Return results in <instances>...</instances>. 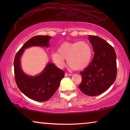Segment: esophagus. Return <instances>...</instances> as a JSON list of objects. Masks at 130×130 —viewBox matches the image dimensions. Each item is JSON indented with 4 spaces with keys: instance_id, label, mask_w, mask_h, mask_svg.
Wrapping results in <instances>:
<instances>
[{
    "instance_id": "34e87169",
    "label": "esophagus",
    "mask_w": 130,
    "mask_h": 130,
    "mask_svg": "<svg viewBox=\"0 0 130 130\" xmlns=\"http://www.w3.org/2000/svg\"><path fill=\"white\" fill-rule=\"evenodd\" d=\"M72 75V74L68 73H65V76H71Z\"/></svg>"
}]
</instances>
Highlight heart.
Returning a JSON list of instances; mask_svg holds the SVG:
<instances>
[{"label": "heart", "mask_w": 130, "mask_h": 130, "mask_svg": "<svg viewBox=\"0 0 130 130\" xmlns=\"http://www.w3.org/2000/svg\"><path fill=\"white\" fill-rule=\"evenodd\" d=\"M92 50L90 44L84 41L74 42H64L58 47V51L52 53L53 61L60 67L67 64L73 70L85 69L89 64L92 58Z\"/></svg>", "instance_id": "obj_1"}]
</instances>
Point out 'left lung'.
Returning <instances> with one entry per match:
<instances>
[{
    "instance_id": "left-lung-1",
    "label": "left lung",
    "mask_w": 130,
    "mask_h": 130,
    "mask_svg": "<svg viewBox=\"0 0 130 130\" xmlns=\"http://www.w3.org/2000/svg\"><path fill=\"white\" fill-rule=\"evenodd\" d=\"M95 54L89 65L80 72L79 88L85 95L97 96L107 90L117 77V56L115 50L105 40L89 35Z\"/></svg>"
}]
</instances>
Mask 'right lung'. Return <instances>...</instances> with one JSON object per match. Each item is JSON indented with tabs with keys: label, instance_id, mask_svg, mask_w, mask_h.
Returning a JSON list of instances; mask_svg holds the SVG:
<instances>
[{
	"label": "right lung",
	"instance_id": "obj_1",
	"mask_svg": "<svg viewBox=\"0 0 130 130\" xmlns=\"http://www.w3.org/2000/svg\"><path fill=\"white\" fill-rule=\"evenodd\" d=\"M51 37L37 35L32 37L25 43L15 55L14 74L19 89L25 95L38 102H44L52 97L59 86L65 72L53 63H48L39 76H28L23 72L20 66V58L24 50L31 46L48 47Z\"/></svg>",
	"mask_w": 130,
	"mask_h": 130
}]
</instances>
